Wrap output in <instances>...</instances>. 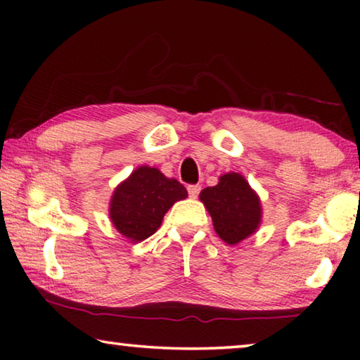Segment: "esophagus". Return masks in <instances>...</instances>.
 Returning <instances> with one entry per match:
<instances>
[{"mask_svg": "<svg viewBox=\"0 0 360 360\" xmlns=\"http://www.w3.org/2000/svg\"><path fill=\"white\" fill-rule=\"evenodd\" d=\"M186 190H188V195L191 196V198H196V196H198V193H200L201 186L200 185H188V186H186Z\"/></svg>", "mask_w": 360, "mask_h": 360, "instance_id": "34e87169", "label": "esophagus"}]
</instances>
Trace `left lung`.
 Returning a JSON list of instances; mask_svg holds the SVG:
<instances>
[{"mask_svg":"<svg viewBox=\"0 0 360 360\" xmlns=\"http://www.w3.org/2000/svg\"><path fill=\"white\" fill-rule=\"evenodd\" d=\"M200 200L224 243L234 245L257 231L262 218L260 200L240 174L221 175L218 185L201 191Z\"/></svg>","mask_w":360,"mask_h":360,"instance_id":"1","label":"left lung"}]
</instances>
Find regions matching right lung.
Segmentation results:
<instances>
[{
    "mask_svg": "<svg viewBox=\"0 0 360 360\" xmlns=\"http://www.w3.org/2000/svg\"><path fill=\"white\" fill-rule=\"evenodd\" d=\"M186 188L167 179L159 169L142 165L112 193L110 218L115 228L132 243L144 240L160 228L175 201L186 198Z\"/></svg>",
    "mask_w": 360,
    "mask_h": 360,
    "instance_id": "obj_1",
    "label": "right lung"
}]
</instances>
